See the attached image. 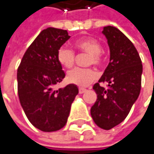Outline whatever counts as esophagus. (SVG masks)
<instances>
[{
  "mask_svg": "<svg viewBox=\"0 0 154 154\" xmlns=\"http://www.w3.org/2000/svg\"><path fill=\"white\" fill-rule=\"evenodd\" d=\"M87 91V90L86 88H79V92L80 93V94H82V93H84V92H86Z\"/></svg>",
  "mask_w": 154,
  "mask_h": 154,
  "instance_id": "1",
  "label": "esophagus"
}]
</instances>
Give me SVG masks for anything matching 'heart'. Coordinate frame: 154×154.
Returning a JSON list of instances; mask_svg holds the SVG:
<instances>
[{"label": "heart", "instance_id": "1", "mask_svg": "<svg viewBox=\"0 0 154 154\" xmlns=\"http://www.w3.org/2000/svg\"><path fill=\"white\" fill-rule=\"evenodd\" d=\"M75 47L81 52L88 54L87 60L88 66L94 64L96 66H100L103 63V54L102 51V45L100 41L92 38H84L75 41ZM57 61L61 66L66 68H71L75 61V51L66 46H62L57 51ZM98 78V74L93 68H80L76 67L68 72L66 79L69 83L86 87L95 81Z\"/></svg>", "mask_w": 154, "mask_h": 154}]
</instances>
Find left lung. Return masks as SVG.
I'll return each mask as SVG.
<instances>
[{
  "label": "left lung",
  "mask_w": 154,
  "mask_h": 154,
  "mask_svg": "<svg viewBox=\"0 0 154 154\" xmlns=\"http://www.w3.org/2000/svg\"><path fill=\"white\" fill-rule=\"evenodd\" d=\"M110 48V63L93 90L97 100L91 109L96 125L105 130L117 126L128 116L141 88L142 63L134 44L118 28L103 27ZM107 82L108 88L99 85Z\"/></svg>",
  "instance_id": "obj_1"
}]
</instances>
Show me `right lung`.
Here are the masks:
<instances>
[{"instance_id":"obj_1","label":"right lung","mask_w":154,"mask_h":154,"mask_svg":"<svg viewBox=\"0 0 154 154\" xmlns=\"http://www.w3.org/2000/svg\"><path fill=\"white\" fill-rule=\"evenodd\" d=\"M69 38L63 29H44L27 48L17 69L21 106L29 122L44 132L57 131L66 126L71 104L79 93L74 84L54 90L66 76L57 61V51Z\"/></svg>"}]
</instances>
